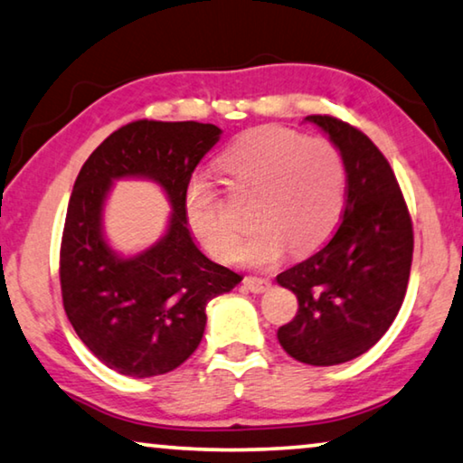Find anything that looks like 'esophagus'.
Listing matches in <instances>:
<instances>
[{
  "label": "esophagus",
  "instance_id": "34e87169",
  "mask_svg": "<svg viewBox=\"0 0 463 463\" xmlns=\"http://www.w3.org/2000/svg\"><path fill=\"white\" fill-rule=\"evenodd\" d=\"M243 285L247 291H251V293H264L272 287V282L268 279H260V276H245Z\"/></svg>",
  "mask_w": 463,
  "mask_h": 463
}]
</instances>
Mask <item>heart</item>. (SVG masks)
Segmentation results:
<instances>
[{
    "mask_svg": "<svg viewBox=\"0 0 463 463\" xmlns=\"http://www.w3.org/2000/svg\"><path fill=\"white\" fill-rule=\"evenodd\" d=\"M220 168L239 189L255 191L253 237L239 258L250 266L280 260L288 247L303 255L320 247L345 205V164L326 139H306L280 127H260L237 137L220 156ZM183 213L193 237L213 258L229 260L239 229L216 187L193 175L183 191Z\"/></svg>",
    "mask_w": 463,
    "mask_h": 463,
    "instance_id": "1",
    "label": "heart"
}]
</instances>
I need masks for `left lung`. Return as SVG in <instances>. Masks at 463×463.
I'll return each mask as SVG.
<instances>
[{
	"label": "left lung",
	"instance_id": "left-lung-1",
	"mask_svg": "<svg viewBox=\"0 0 463 463\" xmlns=\"http://www.w3.org/2000/svg\"><path fill=\"white\" fill-rule=\"evenodd\" d=\"M341 151L347 187L333 239L276 276L298 295L279 328L282 349L309 365H336L368 351L399 314L408 291L413 229L403 193L381 149L351 124L307 116Z\"/></svg>",
	"mask_w": 463,
	"mask_h": 463
}]
</instances>
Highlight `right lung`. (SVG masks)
<instances>
[{
    "instance_id": "add662e5",
    "label": "right lung",
    "mask_w": 463,
    "mask_h": 463,
    "mask_svg": "<svg viewBox=\"0 0 463 463\" xmlns=\"http://www.w3.org/2000/svg\"><path fill=\"white\" fill-rule=\"evenodd\" d=\"M220 135L193 120H135L79 172L60 247L61 301L79 339L118 374L149 378L178 368L202 343L208 301L243 280L199 251L183 213V191ZM130 175L160 184L173 213L156 246L120 259L102 237L100 213L111 183Z\"/></svg>"
}]
</instances>
